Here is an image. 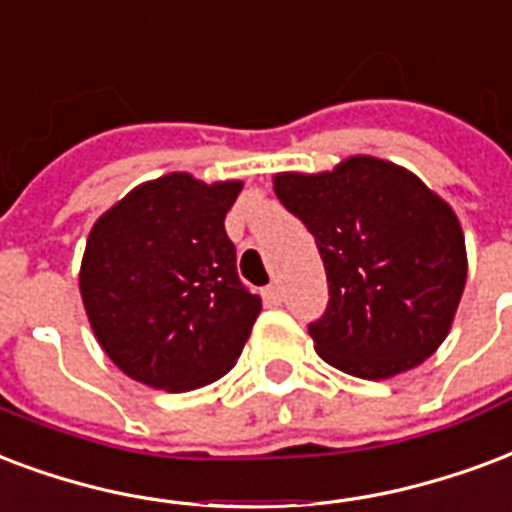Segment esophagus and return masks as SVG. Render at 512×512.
Listing matches in <instances>:
<instances>
[{
  "instance_id": "obj_1",
  "label": "esophagus",
  "mask_w": 512,
  "mask_h": 512,
  "mask_svg": "<svg viewBox=\"0 0 512 512\" xmlns=\"http://www.w3.org/2000/svg\"><path fill=\"white\" fill-rule=\"evenodd\" d=\"M263 298L268 306H279V303H282V287H279V284H268L263 290Z\"/></svg>"
}]
</instances>
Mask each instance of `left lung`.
Listing matches in <instances>:
<instances>
[{"label":"left lung","mask_w":512,"mask_h":512,"mask_svg":"<svg viewBox=\"0 0 512 512\" xmlns=\"http://www.w3.org/2000/svg\"><path fill=\"white\" fill-rule=\"evenodd\" d=\"M273 190L325 263L330 303L308 325L314 349L349 376L384 381L446 341L467 282L454 209L413 171L351 155L333 171H282Z\"/></svg>","instance_id":"1"}]
</instances>
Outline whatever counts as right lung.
<instances>
[{"mask_svg": "<svg viewBox=\"0 0 512 512\" xmlns=\"http://www.w3.org/2000/svg\"><path fill=\"white\" fill-rule=\"evenodd\" d=\"M241 187L171 171L136 185L91 228L80 295L96 341L128 378L190 392L239 360L263 308L239 282L225 233Z\"/></svg>", "mask_w": 512, "mask_h": 512, "instance_id": "right-lung-1", "label": "right lung"}]
</instances>
